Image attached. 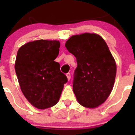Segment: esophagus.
<instances>
[{
	"mask_svg": "<svg viewBox=\"0 0 135 135\" xmlns=\"http://www.w3.org/2000/svg\"><path fill=\"white\" fill-rule=\"evenodd\" d=\"M66 76H67V78H68V80H70V78H71V74H70V73H68L66 74Z\"/></svg>",
	"mask_w": 135,
	"mask_h": 135,
	"instance_id": "34e87169",
	"label": "esophagus"
}]
</instances>
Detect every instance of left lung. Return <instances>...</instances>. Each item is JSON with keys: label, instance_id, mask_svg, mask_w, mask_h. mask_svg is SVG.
<instances>
[{"label": "left lung", "instance_id": "8db88e82", "mask_svg": "<svg viewBox=\"0 0 135 135\" xmlns=\"http://www.w3.org/2000/svg\"><path fill=\"white\" fill-rule=\"evenodd\" d=\"M75 56L73 90L79 103L95 108L104 103L112 92L116 65L105 41L99 35L85 33L72 36L65 43Z\"/></svg>", "mask_w": 135, "mask_h": 135}]
</instances>
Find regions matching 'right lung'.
<instances>
[{"label": "right lung", "instance_id": "right-lung-1", "mask_svg": "<svg viewBox=\"0 0 135 135\" xmlns=\"http://www.w3.org/2000/svg\"><path fill=\"white\" fill-rule=\"evenodd\" d=\"M60 43L38 40L26 44L17 51L15 70L21 90L30 103L38 109L55 105L68 78L55 59Z\"/></svg>", "mask_w": 135, "mask_h": 135}]
</instances>
